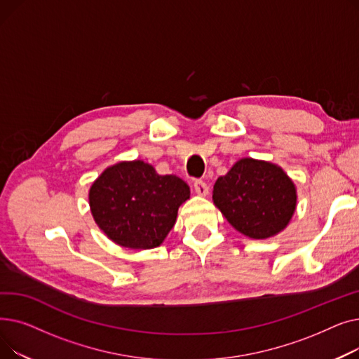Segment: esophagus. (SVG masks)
Segmentation results:
<instances>
[{
	"instance_id": "esophagus-1",
	"label": "esophagus",
	"mask_w": 359,
	"mask_h": 359,
	"mask_svg": "<svg viewBox=\"0 0 359 359\" xmlns=\"http://www.w3.org/2000/svg\"><path fill=\"white\" fill-rule=\"evenodd\" d=\"M194 187H195V192H196L199 196H206V195L210 194V186L206 184L205 182H202V180H195Z\"/></svg>"
}]
</instances>
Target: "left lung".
<instances>
[{
	"mask_svg": "<svg viewBox=\"0 0 359 359\" xmlns=\"http://www.w3.org/2000/svg\"><path fill=\"white\" fill-rule=\"evenodd\" d=\"M212 201L238 233L265 240L288 227L297 187L278 164L246 157L217 179Z\"/></svg>",
	"mask_w": 359,
	"mask_h": 359,
	"instance_id": "obj_1",
	"label": "left lung"
}]
</instances>
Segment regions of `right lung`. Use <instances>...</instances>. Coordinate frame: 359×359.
<instances>
[{
    "label": "right lung",
    "mask_w": 359,
    "mask_h": 359,
    "mask_svg": "<svg viewBox=\"0 0 359 359\" xmlns=\"http://www.w3.org/2000/svg\"><path fill=\"white\" fill-rule=\"evenodd\" d=\"M189 198V186L180 177L161 176L142 160L107 167L88 191L99 229L118 246L134 250L158 248Z\"/></svg>",
    "instance_id": "right-lung-1"
}]
</instances>
